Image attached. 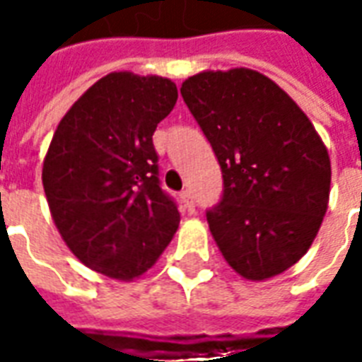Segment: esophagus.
I'll list each match as a JSON object with an SVG mask.
<instances>
[{
  "mask_svg": "<svg viewBox=\"0 0 362 362\" xmlns=\"http://www.w3.org/2000/svg\"><path fill=\"white\" fill-rule=\"evenodd\" d=\"M180 196L184 205H186V209H188L189 213L196 211V204H194V194H192V189H184Z\"/></svg>",
  "mask_w": 362,
  "mask_h": 362,
  "instance_id": "obj_1",
  "label": "esophagus"
}]
</instances>
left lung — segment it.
Here are the masks:
<instances>
[{"mask_svg":"<svg viewBox=\"0 0 362 362\" xmlns=\"http://www.w3.org/2000/svg\"><path fill=\"white\" fill-rule=\"evenodd\" d=\"M180 93L223 173L221 202L207 209L221 254L246 279L279 275L306 254L326 215V145L295 100L254 69L204 71Z\"/></svg>","mask_w":362,"mask_h":362,"instance_id":"left-lung-1","label":"left lung"}]
</instances>
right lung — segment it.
<instances>
[{
	"label": "right lung",
	"mask_w": 362,
	"mask_h": 362,
	"mask_svg": "<svg viewBox=\"0 0 362 362\" xmlns=\"http://www.w3.org/2000/svg\"><path fill=\"white\" fill-rule=\"evenodd\" d=\"M176 98L170 79L108 74L67 110L44 158L59 235L85 266L112 279L147 272L180 223L176 202L160 188L153 145Z\"/></svg>",
	"instance_id": "obj_1"
}]
</instances>
